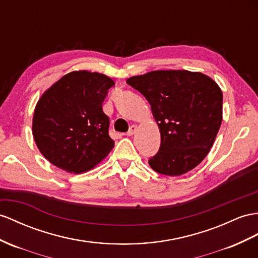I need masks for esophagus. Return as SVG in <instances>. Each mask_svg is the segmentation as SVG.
I'll return each instance as SVG.
<instances>
[{"mask_svg":"<svg viewBox=\"0 0 258 258\" xmlns=\"http://www.w3.org/2000/svg\"><path fill=\"white\" fill-rule=\"evenodd\" d=\"M136 132H137V125H132L126 135L127 136H133L136 133Z\"/></svg>","mask_w":258,"mask_h":258,"instance_id":"34e87169","label":"esophagus"}]
</instances>
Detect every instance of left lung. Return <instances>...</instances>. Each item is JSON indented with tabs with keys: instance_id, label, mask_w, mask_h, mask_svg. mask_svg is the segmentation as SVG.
Returning <instances> with one entry per match:
<instances>
[{
	"instance_id": "obj_1",
	"label": "left lung",
	"mask_w": 258,
	"mask_h": 258,
	"mask_svg": "<svg viewBox=\"0 0 258 258\" xmlns=\"http://www.w3.org/2000/svg\"><path fill=\"white\" fill-rule=\"evenodd\" d=\"M126 83L150 103L161 135L149 159L156 172L177 176L198 166L213 147L222 122V91L201 72L154 71Z\"/></svg>"
}]
</instances>
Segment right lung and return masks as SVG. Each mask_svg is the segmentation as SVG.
Here are the masks:
<instances>
[{
  "label": "right lung",
  "instance_id": "1",
  "mask_svg": "<svg viewBox=\"0 0 258 258\" xmlns=\"http://www.w3.org/2000/svg\"><path fill=\"white\" fill-rule=\"evenodd\" d=\"M114 82L100 73L74 71L43 92L32 118L38 149L70 173L95 168L114 147L102 102Z\"/></svg>",
  "mask_w": 258,
  "mask_h": 258
}]
</instances>
